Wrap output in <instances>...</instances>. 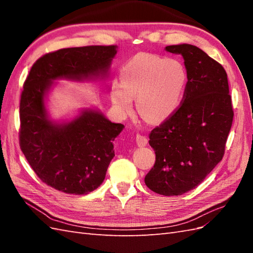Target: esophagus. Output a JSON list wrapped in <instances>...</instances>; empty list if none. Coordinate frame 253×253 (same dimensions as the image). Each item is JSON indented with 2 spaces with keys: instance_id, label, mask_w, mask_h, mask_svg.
I'll list each match as a JSON object with an SVG mask.
<instances>
[{
  "instance_id": "34e87169",
  "label": "esophagus",
  "mask_w": 253,
  "mask_h": 253,
  "mask_svg": "<svg viewBox=\"0 0 253 253\" xmlns=\"http://www.w3.org/2000/svg\"><path fill=\"white\" fill-rule=\"evenodd\" d=\"M136 143H137L138 147H144V146H147L148 139L144 136H141V135H139V133H138V135L136 136Z\"/></svg>"
}]
</instances>
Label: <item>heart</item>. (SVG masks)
Here are the masks:
<instances>
[{
  "label": "heart",
  "instance_id": "b5f03b06",
  "mask_svg": "<svg viewBox=\"0 0 253 253\" xmlns=\"http://www.w3.org/2000/svg\"><path fill=\"white\" fill-rule=\"evenodd\" d=\"M121 84H113L111 99L117 113L125 117L132 112V99L144 121L159 124L178 109L188 83L182 63L174 58L139 53L120 72Z\"/></svg>",
  "mask_w": 253,
  "mask_h": 253
}]
</instances>
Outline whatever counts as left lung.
<instances>
[{"label": "left lung", "instance_id": "left-lung-1", "mask_svg": "<svg viewBox=\"0 0 253 253\" xmlns=\"http://www.w3.org/2000/svg\"><path fill=\"white\" fill-rule=\"evenodd\" d=\"M165 50L184 58L188 83L178 109L150 133L155 163L144 182L159 195L180 196L221 162L234 111L221 64L191 44Z\"/></svg>", "mask_w": 253, "mask_h": 253}]
</instances>
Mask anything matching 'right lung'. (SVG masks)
I'll use <instances>...</instances> for the list:
<instances>
[{
    "label": "right lung",
    "mask_w": 253,
    "mask_h": 253,
    "mask_svg": "<svg viewBox=\"0 0 253 253\" xmlns=\"http://www.w3.org/2000/svg\"><path fill=\"white\" fill-rule=\"evenodd\" d=\"M116 45L68 47L47 53L32 65L20 96L19 144L31 169L54 189L87 195L103 182L114 158L113 141L123 130L96 110L71 122L49 118L45 98L56 79L105 78Z\"/></svg>",
    "instance_id": "1"
}]
</instances>
